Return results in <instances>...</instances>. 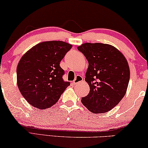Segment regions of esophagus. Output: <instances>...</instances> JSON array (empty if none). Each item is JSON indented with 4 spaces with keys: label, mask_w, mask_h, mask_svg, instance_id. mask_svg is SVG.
<instances>
[{
    "label": "esophagus",
    "mask_w": 148,
    "mask_h": 148,
    "mask_svg": "<svg viewBox=\"0 0 148 148\" xmlns=\"http://www.w3.org/2000/svg\"><path fill=\"white\" fill-rule=\"evenodd\" d=\"M83 80H84V79H83L82 76L77 75L75 77V80L73 81V85H76L77 84H78V83L83 82Z\"/></svg>",
    "instance_id": "1"
}]
</instances>
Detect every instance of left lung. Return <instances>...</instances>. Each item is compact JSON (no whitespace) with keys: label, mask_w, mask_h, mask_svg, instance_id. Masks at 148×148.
Listing matches in <instances>:
<instances>
[{"label":"left lung","mask_w":148,"mask_h":148,"mask_svg":"<svg viewBox=\"0 0 148 148\" xmlns=\"http://www.w3.org/2000/svg\"><path fill=\"white\" fill-rule=\"evenodd\" d=\"M89 65L85 80L90 92L82 104L93 113H104L116 106L126 94L130 70L127 59L110 44L85 43L78 46Z\"/></svg>","instance_id":"obj_1"}]
</instances>
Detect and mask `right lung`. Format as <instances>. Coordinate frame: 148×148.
Wrapping results in <instances>:
<instances>
[{
	"mask_svg": "<svg viewBox=\"0 0 148 148\" xmlns=\"http://www.w3.org/2000/svg\"><path fill=\"white\" fill-rule=\"evenodd\" d=\"M72 48L62 41L38 44L20 59L17 67L19 90L28 103L39 109L50 108L70 83L62 79L64 72L60 62Z\"/></svg>",
	"mask_w": 148,
	"mask_h": 148,
	"instance_id": "1",
	"label": "right lung"
}]
</instances>
